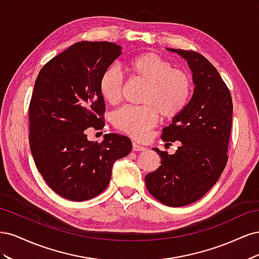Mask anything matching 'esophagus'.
I'll return each mask as SVG.
<instances>
[{"mask_svg": "<svg viewBox=\"0 0 259 259\" xmlns=\"http://www.w3.org/2000/svg\"><path fill=\"white\" fill-rule=\"evenodd\" d=\"M145 147H143L142 145H138L137 143L133 142V151H144Z\"/></svg>", "mask_w": 259, "mask_h": 259, "instance_id": "esophagus-1", "label": "esophagus"}]
</instances>
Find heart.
Masks as SVG:
<instances>
[{
	"label": "heart",
	"instance_id": "b5f03b06",
	"mask_svg": "<svg viewBox=\"0 0 259 259\" xmlns=\"http://www.w3.org/2000/svg\"><path fill=\"white\" fill-rule=\"evenodd\" d=\"M131 79L145 85L140 95V107H123L112 114L113 126L134 139H146L160 115L173 120L189 105L193 92V79L185 69L174 65L160 55L146 52L135 55L126 62ZM99 93L108 104L117 105L122 100L124 80L113 67L101 73Z\"/></svg>",
	"mask_w": 259,
	"mask_h": 259
}]
</instances>
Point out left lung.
Here are the masks:
<instances>
[{
	"instance_id": "1",
	"label": "left lung",
	"mask_w": 259,
	"mask_h": 259,
	"mask_svg": "<svg viewBox=\"0 0 259 259\" xmlns=\"http://www.w3.org/2000/svg\"><path fill=\"white\" fill-rule=\"evenodd\" d=\"M184 57L195 85L186 110L163 128L162 139L179 142L174 154L153 148L161 165L145 177L153 198L167 206L198 201L221 177L228 161L232 98L216 68L194 51L168 49Z\"/></svg>"
}]
</instances>
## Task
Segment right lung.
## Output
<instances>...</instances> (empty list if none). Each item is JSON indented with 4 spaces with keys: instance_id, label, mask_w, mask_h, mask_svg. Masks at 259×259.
<instances>
[{
    "instance_id": "obj_1",
    "label": "right lung",
    "mask_w": 259,
    "mask_h": 259,
    "mask_svg": "<svg viewBox=\"0 0 259 259\" xmlns=\"http://www.w3.org/2000/svg\"><path fill=\"white\" fill-rule=\"evenodd\" d=\"M111 42L82 41L46 62L29 105V143L37 170L53 191L71 201L100 194L110 183L113 163L132 150L131 139L106 134L101 143L85 130L105 126L106 106L99 77L120 56Z\"/></svg>"
}]
</instances>
